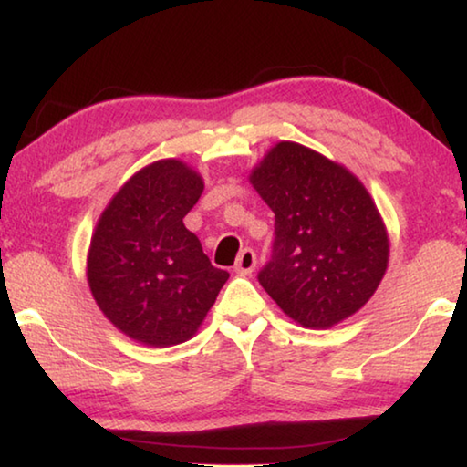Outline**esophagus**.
<instances>
[{"label":"esophagus","mask_w":467,"mask_h":467,"mask_svg":"<svg viewBox=\"0 0 467 467\" xmlns=\"http://www.w3.org/2000/svg\"><path fill=\"white\" fill-rule=\"evenodd\" d=\"M234 268H235V273H240V275H250L256 268V252L250 248H244L240 252L238 260H235Z\"/></svg>","instance_id":"obj_1"}]
</instances>
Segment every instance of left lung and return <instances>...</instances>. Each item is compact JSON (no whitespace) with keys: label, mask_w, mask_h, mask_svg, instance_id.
<instances>
[{"label":"left lung","mask_w":467,"mask_h":467,"mask_svg":"<svg viewBox=\"0 0 467 467\" xmlns=\"http://www.w3.org/2000/svg\"><path fill=\"white\" fill-rule=\"evenodd\" d=\"M250 182L275 213L271 260L258 283L307 328L358 312L388 268V234L365 186L338 163L283 141Z\"/></svg>","instance_id":"left-lung-1"}]
</instances>
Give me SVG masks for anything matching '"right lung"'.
<instances>
[{
	"label": "right lung",
	"instance_id": "obj_1",
	"mask_svg": "<svg viewBox=\"0 0 467 467\" xmlns=\"http://www.w3.org/2000/svg\"><path fill=\"white\" fill-rule=\"evenodd\" d=\"M202 188L186 163L155 161L114 194L98 221L89 289L104 316L143 345L191 338L229 279L182 223Z\"/></svg>",
	"mask_w": 467,
	"mask_h": 467
}]
</instances>
